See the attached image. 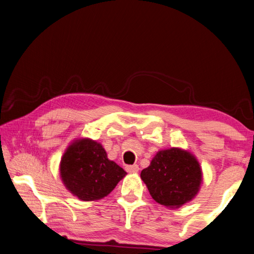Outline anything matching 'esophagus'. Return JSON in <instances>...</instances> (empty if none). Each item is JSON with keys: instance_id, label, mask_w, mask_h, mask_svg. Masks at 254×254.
Masks as SVG:
<instances>
[{"instance_id": "34e87169", "label": "esophagus", "mask_w": 254, "mask_h": 254, "mask_svg": "<svg viewBox=\"0 0 254 254\" xmlns=\"http://www.w3.org/2000/svg\"><path fill=\"white\" fill-rule=\"evenodd\" d=\"M126 171L129 173H134V172H138L139 171V166L138 164H132V166H127L126 168Z\"/></svg>"}]
</instances>
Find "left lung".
<instances>
[{"mask_svg":"<svg viewBox=\"0 0 254 254\" xmlns=\"http://www.w3.org/2000/svg\"><path fill=\"white\" fill-rule=\"evenodd\" d=\"M141 178L157 203L177 208L197 194L202 170L192 154L172 147L159 150L149 167L142 170Z\"/></svg>","mask_w":254,"mask_h":254,"instance_id":"8db88e82","label":"left lung"}]
</instances>
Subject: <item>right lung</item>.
I'll list each match as a JSON object with an SVG mask.
<instances>
[{
  "mask_svg": "<svg viewBox=\"0 0 254 254\" xmlns=\"http://www.w3.org/2000/svg\"><path fill=\"white\" fill-rule=\"evenodd\" d=\"M61 178L65 187L82 201L105 197L127 173L108 159L100 143L91 139L73 141L62 157Z\"/></svg>",
  "mask_w": 254,
  "mask_h": 254,
  "instance_id": "right-lung-1",
  "label": "right lung"
}]
</instances>
